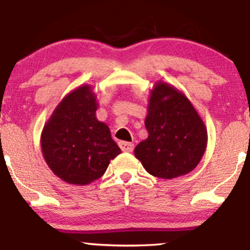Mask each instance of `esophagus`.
<instances>
[{"label": "esophagus", "instance_id": "obj_1", "mask_svg": "<svg viewBox=\"0 0 250 250\" xmlns=\"http://www.w3.org/2000/svg\"><path fill=\"white\" fill-rule=\"evenodd\" d=\"M120 148L122 149V151H127V153H130V151H133L134 149V145L130 142H125V141H121L119 143Z\"/></svg>", "mask_w": 250, "mask_h": 250}]
</instances>
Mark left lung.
<instances>
[{
  "label": "left lung",
  "mask_w": 250,
  "mask_h": 250,
  "mask_svg": "<svg viewBox=\"0 0 250 250\" xmlns=\"http://www.w3.org/2000/svg\"><path fill=\"white\" fill-rule=\"evenodd\" d=\"M145 125L148 137L134 153L149 174L170 180L199 165L207 148V128L182 91L166 82L155 83Z\"/></svg>",
  "instance_id": "8db88e82"
}]
</instances>
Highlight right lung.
<instances>
[{
  "mask_svg": "<svg viewBox=\"0 0 250 250\" xmlns=\"http://www.w3.org/2000/svg\"><path fill=\"white\" fill-rule=\"evenodd\" d=\"M97 107L91 85H80L63 97L43 127L44 161L69 185L85 186L100 179L121 153L108 125L96 119Z\"/></svg>",
  "mask_w": 250,
  "mask_h": 250,
  "instance_id": "right-lung-1",
  "label": "right lung"
}]
</instances>
